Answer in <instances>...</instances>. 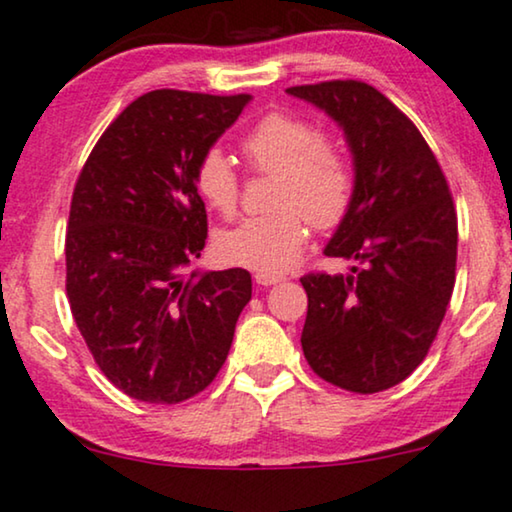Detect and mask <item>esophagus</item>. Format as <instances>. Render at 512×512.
<instances>
[{"label": "esophagus", "mask_w": 512, "mask_h": 512, "mask_svg": "<svg viewBox=\"0 0 512 512\" xmlns=\"http://www.w3.org/2000/svg\"><path fill=\"white\" fill-rule=\"evenodd\" d=\"M281 281H283L281 274H255V283L257 285H264V288H267V285L281 283Z\"/></svg>", "instance_id": "esophagus-1"}]
</instances>
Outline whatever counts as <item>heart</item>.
<instances>
[{"label": "heart", "mask_w": 512, "mask_h": 512, "mask_svg": "<svg viewBox=\"0 0 512 512\" xmlns=\"http://www.w3.org/2000/svg\"><path fill=\"white\" fill-rule=\"evenodd\" d=\"M241 149L250 168L274 175L267 215L250 217L215 238L224 264L257 274H283L299 260L309 241V222L330 231L349 215L356 175L342 142L320 133L309 119L290 112H269L257 119ZM199 199L220 217L238 208V175L222 149L210 147L194 166Z\"/></svg>", "instance_id": "obj_1"}]
</instances>
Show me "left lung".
I'll use <instances>...</instances> for the list:
<instances>
[{
  "label": "left lung",
  "instance_id": "left-lung-1",
  "mask_svg": "<svg viewBox=\"0 0 512 512\" xmlns=\"http://www.w3.org/2000/svg\"><path fill=\"white\" fill-rule=\"evenodd\" d=\"M344 128L356 168L349 215L325 245L351 274L302 276L311 370L344 391H386L421 365L456 278V210L424 135L377 88L356 79L290 86Z\"/></svg>",
  "mask_w": 512,
  "mask_h": 512
}]
</instances>
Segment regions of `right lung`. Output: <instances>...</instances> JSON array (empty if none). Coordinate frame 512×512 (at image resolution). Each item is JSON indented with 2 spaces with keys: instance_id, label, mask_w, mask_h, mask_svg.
Wrapping results in <instances>:
<instances>
[{
  "instance_id": "1",
  "label": "right lung",
  "mask_w": 512,
  "mask_h": 512,
  "mask_svg": "<svg viewBox=\"0 0 512 512\" xmlns=\"http://www.w3.org/2000/svg\"><path fill=\"white\" fill-rule=\"evenodd\" d=\"M250 95L161 88L133 100L95 142L74 185L67 299L102 374L142 403L210 386L250 302L245 269L187 274L208 238L199 156Z\"/></svg>"
}]
</instances>
